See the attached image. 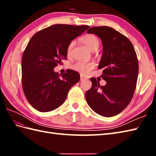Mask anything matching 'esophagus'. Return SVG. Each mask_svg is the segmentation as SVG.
Returning a JSON list of instances; mask_svg holds the SVG:
<instances>
[{
	"label": "esophagus",
	"instance_id": "1",
	"mask_svg": "<svg viewBox=\"0 0 156 156\" xmlns=\"http://www.w3.org/2000/svg\"><path fill=\"white\" fill-rule=\"evenodd\" d=\"M86 79H87V78H86L85 76H84L83 75L80 74V80H81V81L84 80H86Z\"/></svg>",
	"mask_w": 156,
	"mask_h": 156
}]
</instances>
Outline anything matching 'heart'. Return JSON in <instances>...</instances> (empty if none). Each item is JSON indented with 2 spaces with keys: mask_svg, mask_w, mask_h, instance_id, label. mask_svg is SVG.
Returning a JSON list of instances; mask_svg holds the SVG:
<instances>
[{
  "mask_svg": "<svg viewBox=\"0 0 156 156\" xmlns=\"http://www.w3.org/2000/svg\"><path fill=\"white\" fill-rule=\"evenodd\" d=\"M80 41L87 46L92 51H96L100 46V41L97 35L94 34H87L80 38ZM75 42L72 41L69 43L67 48V55L69 56L72 54V49L74 47ZM94 68V62H76L71 66V68L75 71L81 73L82 74H88L92 69Z\"/></svg>",
  "mask_w": 156,
  "mask_h": 156,
  "instance_id": "heart-1",
  "label": "heart"
}]
</instances>
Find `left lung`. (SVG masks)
<instances>
[{"mask_svg":"<svg viewBox=\"0 0 156 156\" xmlns=\"http://www.w3.org/2000/svg\"><path fill=\"white\" fill-rule=\"evenodd\" d=\"M87 33L101 39L103 51L98 68L103 69L101 78L107 84L100 86L91 78L92 87L86 92V100L97 114L113 117L127 107L134 94L139 72L136 52L131 41L112 27H92Z\"/></svg>","mask_w":156,"mask_h":156,"instance_id":"8db88e82","label":"left lung"}]
</instances>
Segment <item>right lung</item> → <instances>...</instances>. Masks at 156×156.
<instances>
[{
    "mask_svg": "<svg viewBox=\"0 0 156 156\" xmlns=\"http://www.w3.org/2000/svg\"><path fill=\"white\" fill-rule=\"evenodd\" d=\"M89 28L56 24L31 38L22 56V86L26 98L36 110L49 112L58 108L70 88L80 80V74L74 70L68 69L59 75L54 69L67 59L69 43Z\"/></svg>",
    "mask_w": 156,
    "mask_h": 156,
    "instance_id": "obj_1",
    "label": "right lung"
}]
</instances>
